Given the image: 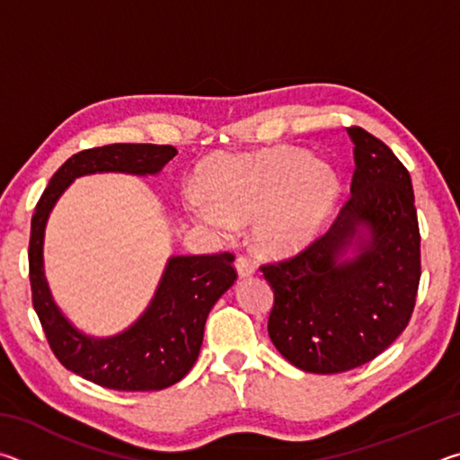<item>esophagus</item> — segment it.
I'll use <instances>...</instances> for the list:
<instances>
[{"label": "esophagus", "mask_w": 460, "mask_h": 460, "mask_svg": "<svg viewBox=\"0 0 460 460\" xmlns=\"http://www.w3.org/2000/svg\"><path fill=\"white\" fill-rule=\"evenodd\" d=\"M235 270H237L239 278H249L255 271V266L252 260L245 258V255H239V258L235 260Z\"/></svg>", "instance_id": "obj_1"}]
</instances>
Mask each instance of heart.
I'll list each match as a JSON object with an SVG mask.
<instances>
[{
    "label": "heart",
    "instance_id": "1",
    "mask_svg": "<svg viewBox=\"0 0 460 460\" xmlns=\"http://www.w3.org/2000/svg\"><path fill=\"white\" fill-rule=\"evenodd\" d=\"M200 184L182 192L190 221L217 241L253 221L255 245L270 255L310 243L339 194L332 166L300 147L221 154L202 168Z\"/></svg>",
    "mask_w": 460,
    "mask_h": 460
}]
</instances>
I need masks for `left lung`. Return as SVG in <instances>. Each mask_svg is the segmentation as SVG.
I'll return each instance as SVG.
<instances>
[{"label":"left lung","instance_id":"1","mask_svg":"<svg viewBox=\"0 0 460 460\" xmlns=\"http://www.w3.org/2000/svg\"><path fill=\"white\" fill-rule=\"evenodd\" d=\"M351 197L331 229L292 260L261 266L274 290L268 332L294 367L342 373L406 329L420 284V229L406 166L363 128Z\"/></svg>","mask_w":460,"mask_h":460}]
</instances>
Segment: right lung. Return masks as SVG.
I'll use <instances>...</instances> for the list:
<instances>
[{
    "label": "right lung",
    "instance_id": "1",
    "mask_svg": "<svg viewBox=\"0 0 460 460\" xmlns=\"http://www.w3.org/2000/svg\"><path fill=\"white\" fill-rule=\"evenodd\" d=\"M178 152L172 146L111 144L68 158L38 200L30 231L32 302L52 353L68 371L119 392H154L181 381L197 361L207 316L237 279L233 253L172 255L144 314L113 337H89L62 314L44 276V229L75 178L97 172L158 174Z\"/></svg>",
    "mask_w": 460,
    "mask_h": 460
}]
</instances>
